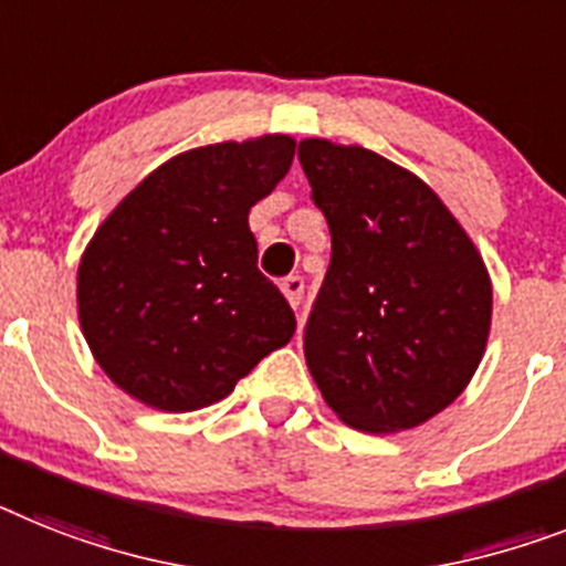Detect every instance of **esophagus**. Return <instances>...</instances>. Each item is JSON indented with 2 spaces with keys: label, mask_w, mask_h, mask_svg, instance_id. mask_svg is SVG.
I'll return each instance as SVG.
<instances>
[{
  "label": "esophagus",
  "mask_w": 566,
  "mask_h": 566,
  "mask_svg": "<svg viewBox=\"0 0 566 566\" xmlns=\"http://www.w3.org/2000/svg\"><path fill=\"white\" fill-rule=\"evenodd\" d=\"M282 293L287 296V302H291L293 307H298V302L305 296V279H302V275H287L282 282Z\"/></svg>",
  "instance_id": "obj_1"
}]
</instances>
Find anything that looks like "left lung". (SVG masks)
Instances as JSON below:
<instances>
[{"mask_svg":"<svg viewBox=\"0 0 566 566\" xmlns=\"http://www.w3.org/2000/svg\"><path fill=\"white\" fill-rule=\"evenodd\" d=\"M298 164L331 230L302 336L307 368L354 429H415L481 365L492 319L483 259L443 201L377 151L311 137Z\"/></svg>","mask_w":566,"mask_h":566,"instance_id":"1","label":"left lung"}]
</instances>
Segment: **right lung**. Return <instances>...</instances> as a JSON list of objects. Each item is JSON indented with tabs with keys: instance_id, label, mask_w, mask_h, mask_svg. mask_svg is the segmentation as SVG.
<instances>
[{
	"instance_id": "1",
	"label": "right lung",
	"mask_w": 566,
	"mask_h": 566,
	"mask_svg": "<svg viewBox=\"0 0 566 566\" xmlns=\"http://www.w3.org/2000/svg\"><path fill=\"white\" fill-rule=\"evenodd\" d=\"M296 144L268 135L166 160L85 247L80 327L112 382L160 411L224 400L296 331L259 270L250 207L287 175Z\"/></svg>"
}]
</instances>
